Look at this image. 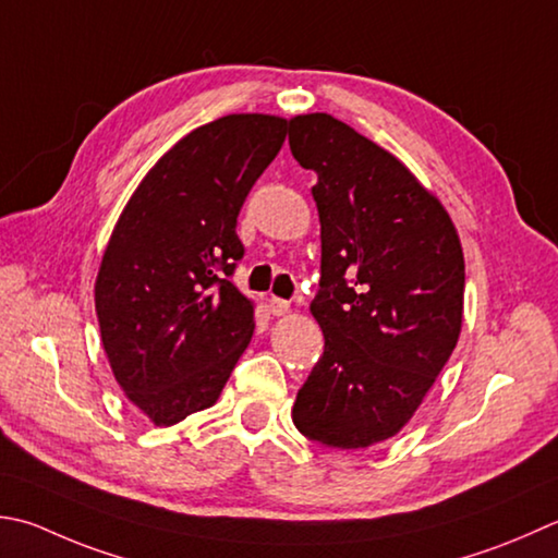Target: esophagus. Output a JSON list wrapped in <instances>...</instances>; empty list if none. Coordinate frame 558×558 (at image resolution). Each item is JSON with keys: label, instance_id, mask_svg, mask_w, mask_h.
Masks as SVG:
<instances>
[{"label": "esophagus", "instance_id": "obj_1", "mask_svg": "<svg viewBox=\"0 0 558 558\" xmlns=\"http://www.w3.org/2000/svg\"><path fill=\"white\" fill-rule=\"evenodd\" d=\"M268 307H270V314H272V316H286V314H290V302H286V300L272 298Z\"/></svg>", "mask_w": 558, "mask_h": 558}]
</instances>
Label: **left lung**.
I'll return each instance as SVG.
<instances>
[{"instance_id": "8db88e82", "label": "left lung", "mask_w": 558, "mask_h": 558, "mask_svg": "<svg viewBox=\"0 0 558 558\" xmlns=\"http://www.w3.org/2000/svg\"><path fill=\"white\" fill-rule=\"evenodd\" d=\"M290 149L316 173L322 290L310 312L324 331L292 423L322 445L363 450L411 421L460 341V234L407 163L333 116L290 118Z\"/></svg>"}]
</instances>
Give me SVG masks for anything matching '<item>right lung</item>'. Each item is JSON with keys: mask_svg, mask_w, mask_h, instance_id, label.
<instances>
[{"mask_svg": "<svg viewBox=\"0 0 558 558\" xmlns=\"http://www.w3.org/2000/svg\"><path fill=\"white\" fill-rule=\"evenodd\" d=\"M288 120L232 113L181 137L140 181L94 282L101 343L125 399L173 425L220 399L254 336L236 290V215L276 159Z\"/></svg>", "mask_w": 558, "mask_h": 558, "instance_id": "add662e5", "label": "right lung"}]
</instances>
